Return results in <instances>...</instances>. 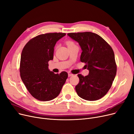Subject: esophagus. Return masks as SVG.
<instances>
[{
	"label": "esophagus",
	"mask_w": 134,
	"mask_h": 134,
	"mask_svg": "<svg viewBox=\"0 0 134 134\" xmlns=\"http://www.w3.org/2000/svg\"><path fill=\"white\" fill-rule=\"evenodd\" d=\"M68 76L69 77V76H73V74H71V73H68Z\"/></svg>",
	"instance_id": "1"
}]
</instances>
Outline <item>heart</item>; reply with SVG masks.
I'll use <instances>...</instances> for the list:
<instances>
[{
    "instance_id": "b5f03b06",
    "label": "heart",
    "mask_w": 134,
    "mask_h": 134,
    "mask_svg": "<svg viewBox=\"0 0 134 134\" xmlns=\"http://www.w3.org/2000/svg\"><path fill=\"white\" fill-rule=\"evenodd\" d=\"M67 44H68V46H70V45H72V44H74L73 42H67Z\"/></svg>"
}]
</instances>
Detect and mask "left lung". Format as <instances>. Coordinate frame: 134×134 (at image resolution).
Segmentation results:
<instances>
[{
  "instance_id": "8db88e82",
  "label": "left lung",
  "mask_w": 134,
  "mask_h": 134,
  "mask_svg": "<svg viewBox=\"0 0 134 134\" xmlns=\"http://www.w3.org/2000/svg\"><path fill=\"white\" fill-rule=\"evenodd\" d=\"M81 49L80 61L85 62L88 75L78 74L79 83L76 92L82 99L94 101L100 99L110 90L116 75L114 52L110 46L99 35L91 32L68 33Z\"/></svg>"
}]
</instances>
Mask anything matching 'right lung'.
<instances>
[{
	"instance_id": "add662e5",
	"label": "right lung",
	"mask_w": 134,
	"mask_h": 134,
	"mask_svg": "<svg viewBox=\"0 0 134 134\" xmlns=\"http://www.w3.org/2000/svg\"><path fill=\"white\" fill-rule=\"evenodd\" d=\"M65 33L40 35L24 46L20 57L21 79L29 93L37 100L49 101L60 94L68 77L66 72L54 74L48 68L54 47Z\"/></svg>"
}]
</instances>
